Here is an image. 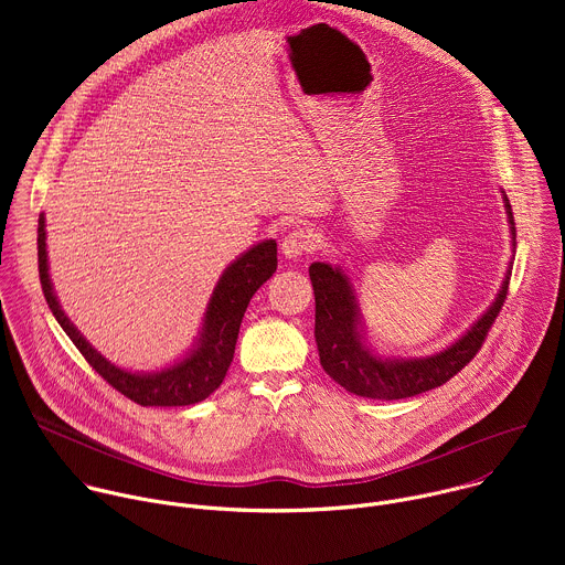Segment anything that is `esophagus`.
Listing matches in <instances>:
<instances>
[{"instance_id": "esophagus-1", "label": "esophagus", "mask_w": 565, "mask_h": 565, "mask_svg": "<svg viewBox=\"0 0 565 565\" xmlns=\"http://www.w3.org/2000/svg\"><path fill=\"white\" fill-rule=\"evenodd\" d=\"M317 248L315 234L306 227H292L279 244V250L286 259H299L301 255H308Z\"/></svg>"}]
</instances>
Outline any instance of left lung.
I'll return each instance as SVG.
<instances>
[{"mask_svg": "<svg viewBox=\"0 0 565 565\" xmlns=\"http://www.w3.org/2000/svg\"><path fill=\"white\" fill-rule=\"evenodd\" d=\"M501 194L514 253L516 230L512 205L503 190ZM510 273L512 262L508 264L494 301L449 347L425 358H386L377 355L366 344L362 312L351 277L342 270V266L315 262L310 264L308 275L315 290V342L319 362L340 386L360 397L402 399L436 388L454 377L486 342V335L505 301Z\"/></svg>", "mask_w": 565, "mask_h": 565, "instance_id": "obj_1", "label": "left lung"}]
</instances>
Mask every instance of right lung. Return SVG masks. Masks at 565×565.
Listing matches in <instances>:
<instances>
[{
  "label": "right lung",
  "instance_id": "add662e5",
  "mask_svg": "<svg viewBox=\"0 0 565 565\" xmlns=\"http://www.w3.org/2000/svg\"><path fill=\"white\" fill-rule=\"evenodd\" d=\"M38 264L40 281L46 303L57 319V324L85 355V360L122 395L142 407H188L212 395L234 358L238 327L253 295L277 270V241L264 238L244 255H238L218 277L210 301L205 306L201 331L188 353L160 371H129L109 362L98 353L87 338L75 329L73 321L60 306L51 275L46 253V218L38 221Z\"/></svg>",
  "mask_w": 565,
  "mask_h": 565
}]
</instances>
